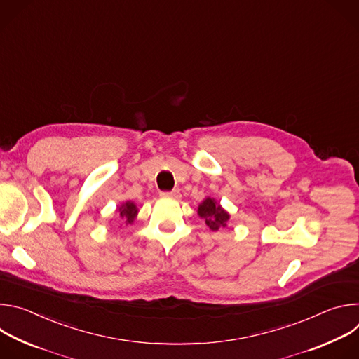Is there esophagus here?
<instances>
[{
    "label": "esophagus",
    "instance_id": "1",
    "mask_svg": "<svg viewBox=\"0 0 359 359\" xmlns=\"http://www.w3.org/2000/svg\"><path fill=\"white\" fill-rule=\"evenodd\" d=\"M162 197H168V198H179L180 197V191L179 190H172V191H162L161 193Z\"/></svg>",
    "mask_w": 359,
    "mask_h": 359
}]
</instances>
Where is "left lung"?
Returning a JSON list of instances; mask_svg holds the SVG:
<instances>
[{"label":"left lung","instance_id":"obj_1","mask_svg":"<svg viewBox=\"0 0 359 359\" xmlns=\"http://www.w3.org/2000/svg\"><path fill=\"white\" fill-rule=\"evenodd\" d=\"M197 215L201 219H204L209 229L213 231H217L219 229L226 227L230 219V215L212 197H206L198 204Z\"/></svg>","mask_w":359,"mask_h":359}]
</instances>
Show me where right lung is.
I'll use <instances>...</instances> for the list:
<instances>
[{
  "label": "right lung",
  "instance_id": "obj_1",
  "mask_svg": "<svg viewBox=\"0 0 359 359\" xmlns=\"http://www.w3.org/2000/svg\"><path fill=\"white\" fill-rule=\"evenodd\" d=\"M118 212H119V217L122 219L123 223L132 224L135 222L139 210H137L136 204L133 201H125L122 206L118 209Z\"/></svg>",
  "mask_w": 359,
  "mask_h": 359
}]
</instances>
